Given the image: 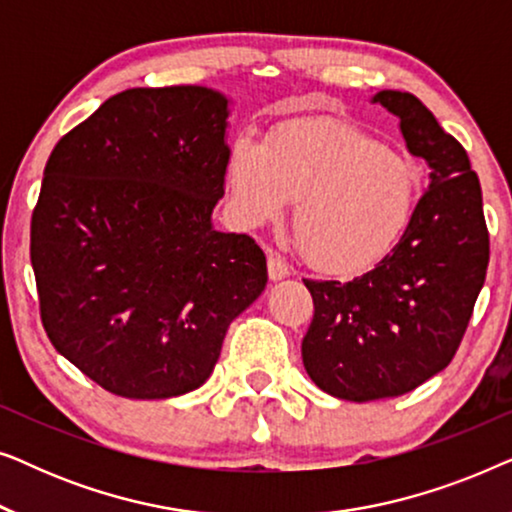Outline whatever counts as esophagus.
<instances>
[{
	"mask_svg": "<svg viewBox=\"0 0 512 512\" xmlns=\"http://www.w3.org/2000/svg\"><path fill=\"white\" fill-rule=\"evenodd\" d=\"M289 272H291L289 270V263H286L282 256H279V254H270L268 256V275H270L272 282L289 277Z\"/></svg>",
	"mask_w": 512,
	"mask_h": 512,
	"instance_id": "1",
	"label": "esophagus"
}]
</instances>
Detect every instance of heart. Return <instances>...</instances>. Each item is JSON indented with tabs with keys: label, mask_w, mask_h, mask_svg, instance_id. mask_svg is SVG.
<instances>
[{
	"label": "heart",
	"mask_w": 512,
	"mask_h": 512,
	"mask_svg": "<svg viewBox=\"0 0 512 512\" xmlns=\"http://www.w3.org/2000/svg\"><path fill=\"white\" fill-rule=\"evenodd\" d=\"M226 181L244 223L277 219L298 200L296 244L312 268L328 275H356L387 256L419 198L412 160L345 123L291 121L268 144L237 137Z\"/></svg>",
	"instance_id": "heart-1"
}]
</instances>
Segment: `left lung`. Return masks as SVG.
<instances>
[{
	"mask_svg": "<svg viewBox=\"0 0 512 512\" xmlns=\"http://www.w3.org/2000/svg\"><path fill=\"white\" fill-rule=\"evenodd\" d=\"M401 118L412 156L431 184L408 230L352 282L303 279L314 317L303 338L307 375L345 401L403 396L450 366L464 340L489 265L478 174L436 116L401 90L373 97Z\"/></svg>",
	"mask_w": 512,
	"mask_h": 512,
	"instance_id": "1",
	"label": "left lung"
}]
</instances>
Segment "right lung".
I'll return each mask as SVG.
<instances>
[{
  "instance_id": "add662e5",
  "label": "right lung",
  "mask_w": 512,
  "mask_h": 512,
  "mask_svg": "<svg viewBox=\"0 0 512 512\" xmlns=\"http://www.w3.org/2000/svg\"><path fill=\"white\" fill-rule=\"evenodd\" d=\"M226 118L216 90L130 88L48 158L30 226L41 324L111 394L198 389L268 282L254 237L212 228Z\"/></svg>"
}]
</instances>
